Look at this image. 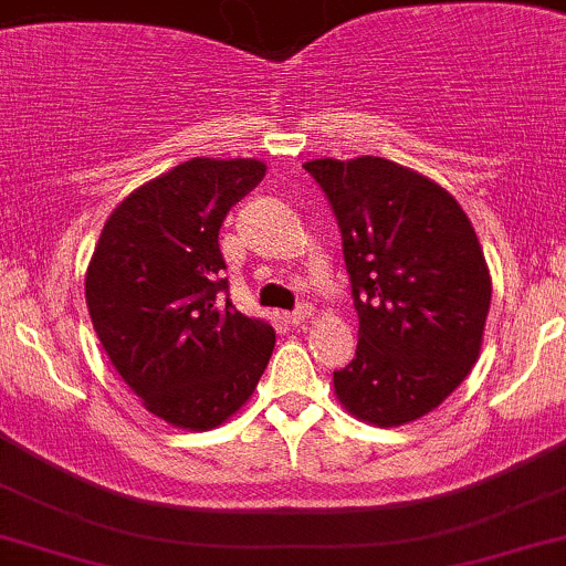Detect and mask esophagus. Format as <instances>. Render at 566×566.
Returning <instances> with one entry per match:
<instances>
[{
    "label": "esophagus",
    "mask_w": 566,
    "mask_h": 566,
    "mask_svg": "<svg viewBox=\"0 0 566 566\" xmlns=\"http://www.w3.org/2000/svg\"><path fill=\"white\" fill-rule=\"evenodd\" d=\"M308 316H312V306H308V303H301V306H297L295 312L287 314V322H290V325H303V322H306Z\"/></svg>",
    "instance_id": "esophagus-1"
}]
</instances>
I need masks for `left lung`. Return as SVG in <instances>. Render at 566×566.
<instances>
[{
	"instance_id": "1",
	"label": "left lung",
	"mask_w": 566,
	"mask_h": 566,
	"mask_svg": "<svg viewBox=\"0 0 566 566\" xmlns=\"http://www.w3.org/2000/svg\"><path fill=\"white\" fill-rule=\"evenodd\" d=\"M303 169L338 220L359 316L335 397L376 427L421 419L481 354L492 276L473 226L449 190L395 160L319 158Z\"/></svg>"
}]
</instances>
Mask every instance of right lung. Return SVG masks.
<instances>
[{"instance_id": "right-lung-1", "label": "right lung", "mask_w": 566, "mask_h": 566, "mask_svg": "<svg viewBox=\"0 0 566 566\" xmlns=\"http://www.w3.org/2000/svg\"><path fill=\"white\" fill-rule=\"evenodd\" d=\"M254 158H190L123 198L85 273L109 363L142 406L182 430H214L250 400L276 333L235 312L220 226L258 188Z\"/></svg>"}]
</instances>
